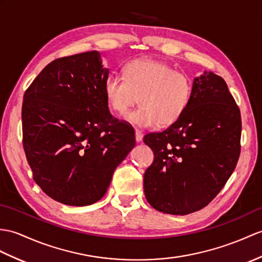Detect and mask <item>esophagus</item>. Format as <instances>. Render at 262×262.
I'll list each match as a JSON object with an SVG mask.
<instances>
[{
    "label": "esophagus",
    "mask_w": 262,
    "mask_h": 262,
    "mask_svg": "<svg viewBox=\"0 0 262 262\" xmlns=\"http://www.w3.org/2000/svg\"><path fill=\"white\" fill-rule=\"evenodd\" d=\"M143 133L141 132V130H136L135 132V138H136V142H142V139H143Z\"/></svg>",
    "instance_id": "obj_1"
}]
</instances>
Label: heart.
I'll return each instance as SVG.
<instances>
[{"label": "heart", "instance_id": "obj_1", "mask_svg": "<svg viewBox=\"0 0 262 262\" xmlns=\"http://www.w3.org/2000/svg\"><path fill=\"white\" fill-rule=\"evenodd\" d=\"M123 75L109 76L103 93L108 106L119 116L128 113L138 98L141 107L126 116L132 125L169 126L181 118L191 101V78L164 62L133 60L125 64Z\"/></svg>", "mask_w": 262, "mask_h": 262}]
</instances>
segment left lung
<instances>
[{"label": "left lung", "mask_w": 262, "mask_h": 262, "mask_svg": "<svg viewBox=\"0 0 262 262\" xmlns=\"http://www.w3.org/2000/svg\"><path fill=\"white\" fill-rule=\"evenodd\" d=\"M241 115L226 81L213 72L194 79L181 118L144 143L154 162L144 174L147 202L157 211L185 215L213 200L240 156Z\"/></svg>", "instance_id": "left-lung-1"}]
</instances>
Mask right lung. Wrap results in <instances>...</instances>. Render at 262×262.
<instances>
[{
    "label": "right lung",
    "mask_w": 262,
    "mask_h": 262,
    "mask_svg": "<svg viewBox=\"0 0 262 262\" xmlns=\"http://www.w3.org/2000/svg\"><path fill=\"white\" fill-rule=\"evenodd\" d=\"M108 74L98 51L63 57L49 63L23 96V148L33 180L66 205L99 201L136 143L132 127L109 113Z\"/></svg>",
    "instance_id": "add662e5"
}]
</instances>
